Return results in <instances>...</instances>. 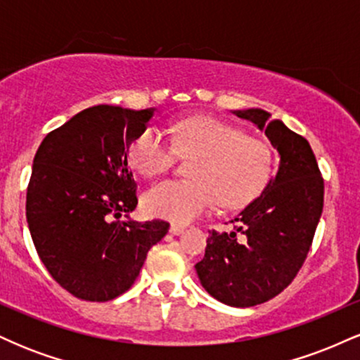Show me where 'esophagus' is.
<instances>
[{"label":"esophagus","mask_w":360,"mask_h":360,"mask_svg":"<svg viewBox=\"0 0 360 360\" xmlns=\"http://www.w3.org/2000/svg\"><path fill=\"white\" fill-rule=\"evenodd\" d=\"M184 230H186V226L177 225V223H172V225H171V233H172V235H181V233H184Z\"/></svg>","instance_id":"esophagus-1"}]
</instances>
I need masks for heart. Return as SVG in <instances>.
<instances>
[{
    "label": "heart",
    "mask_w": 360,
    "mask_h": 360,
    "mask_svg": "<svg viewBox=\"0 0 360 360\" xmlns=\"http://www.w3.org/2000/svg\"><path fill=\"white\" fill-rule=\"evenodd\" d=\"M172 142L157 127H147L130 147L131 164L146 177L167 172L177 152L196 157L189 167L191 181H164L148 189L143 206L152 217L189 223L208 213L214 200L223 208H238L269 183L274 166L271 147L221 120H183L172 128Z\"/></svg>",
    "instance_id": "1"
}]
</instances>
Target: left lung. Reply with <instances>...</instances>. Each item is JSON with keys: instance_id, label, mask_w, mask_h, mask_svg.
Instances as JSON below:
<instances>
[{"instance_id": "left-lung-1", "label": "left lung", "mask_w": 360, "mask_h": 360, "mask_svg": "<svg viewBox=\"0 0 360 360\" xmlns=\"http://www.w3.org/2000/svg\"><path fill=\"white\" fill-rule=\"evenodd\" d=\"M266 134L278 172L242 210L232 232H210L198 278L214 300L247 308L278 296L307 259L321 212L323 179L307 139L260 108L235 110Z\"/></svg>"}]
</instances>
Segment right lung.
Returning a JSON list of instances; mask_svg holds the SVG:
<instances>
[{"label": "right lung", "mask_w": 360, "mask_h": 360, "mask_svg": "<svg viewBox=\"0 0 360 360\" xmlns=\"http://www.w3.org/2000/svg\"><path fill=\"white\" fill-rule=\"evenodd\" d=\"M155 108L98 105L42 140L27 189V223L51 276L76 298L110 301L130 289L169 223L135 221L128 154ZM125 212V221L115 217Z\"/></svg>", "instance_id": "obj_1"}]
</instances>
